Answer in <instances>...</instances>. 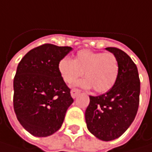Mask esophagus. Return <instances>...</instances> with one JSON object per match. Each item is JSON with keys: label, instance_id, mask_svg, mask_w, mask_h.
<instances>
[{"label": "esophagus", "instance_id": "obj_1", "mask_svg": "<svg viewBox=\"0 0 152 152\" xmlns=\"http://www.w3.org/2000/svg\"><path fill=\"white\" fill-rule=\"evenodd\" d=\"M80 93V90H77V89H73V90L70 91V94H71V96L73 98H76V96H78V94Z\"/></svg>", "mask_w": 152, "mask_h": 152}]
</instances>
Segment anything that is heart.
Here are the masks:
<instances>
[{"label":"heart","instance_id":"obj_1","mask_svg":"<svg viewBox=\"0 0 152 152\" xmlns=\"http://www.w3.org/2000/svg\"><path fill=\"white\" fill-rule=\"evenodd\" d=\"M58 70L67 83H71L83 75L85 79L77 83L84 88H94L97 93H105L117 82L119 66L117 57L112 53L93 52L83 49L77 52L75 60L63 57L58 62Z\"/></svg>","mask_w":152,"mask_h":152}]
</instances>
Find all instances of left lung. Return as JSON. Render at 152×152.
<instances>
[{
    "label": "left lung",
    "mask_w": 152,
    "mask_h": 152,
    "mask_svg": "<svg viewBox=\"0 0 152 152\" xmlns=\"http://www.w3.org/2000/svg\"><path fill=\"white\" fill-rule=\"evenodd\" d=\"M117 59L119 72L114 86L98 96H90L85 111L87 128L96 138L111 141L131 126L139 105L140 81L136 64L123 50L106 48Z\"/></svg>",
    "instance_id": "left-lung-1"
}]
</instances>
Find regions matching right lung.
<instances>
[{
	"mask_svg": "<svg viewBox=\"0 0 152 152\" xmlns=\"http://www.w3.org/2000/svg\"><path fill=\"white\" fill-rule=\"evenodd\" d=\"M73 48L43 44L28 51L14 78V110L22 127L45 137L62 126L74 102L59 73L58 62Z\"/></svg>",
	"mask_w": 152,
	"mask_h": 152,
	"instance_id": "obj_1",
	"label": "right lung"
}]
</instances>
